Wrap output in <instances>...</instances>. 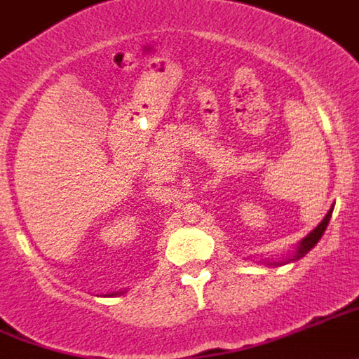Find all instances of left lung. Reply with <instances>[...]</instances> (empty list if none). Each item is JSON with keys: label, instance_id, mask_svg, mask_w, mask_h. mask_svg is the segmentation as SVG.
I'll list each match as a JSON object with an SVG mask.
<instances>
[{"label": "left lung", "instance_id": "1", "mask_svg": "<svg viewBox=\"0 0 359 359\" xmlns=\"http://www.w3.org/2000/svg\"><path fill=\"white\" fill-rule=\"evenodd\" d=\"M332 212H333V205H332V208H330V211L326 212L325 218L321 219V223H319V225L316 226V229L312 230V232H309L307 236H305L304 239H302L300 243L297 244L295 250L290 251V253L286 255V257H281V260H276V262H269V260H264V258H262V260H260L262 264L274 265V267H276V265H286V264H292V262H297V260H300V258H304L305 255H307L309 251H311L312 248H314L316 244H318V241L323 237V233H325L326 226H328V223H330V218H332Z\"/></svg>", "mask_w": 359, "mask_h": 359}]
</instances>
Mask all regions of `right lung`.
I'll return each instance as SVG.
<instances>
[{
    "instance_id": "add662e5",
    "label": "right lung",
    "mask_w": 359,
    "mask_h": 359,
    "mask_svg": "<svg viewBox=\"0 0 359 359\" xmlns=\"http://www.w3.org/2000/svg\"><path fill=\"white\" fill-rule=\"evenodd\" d=\"M127 293V290H122V292H111V293H102V297H120Z\"/></svg>"
}]
</instances>
